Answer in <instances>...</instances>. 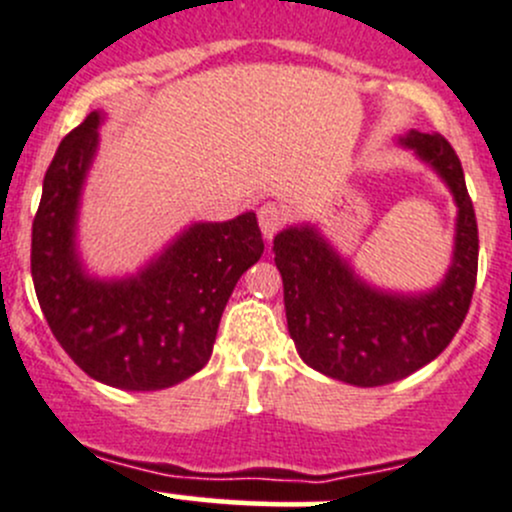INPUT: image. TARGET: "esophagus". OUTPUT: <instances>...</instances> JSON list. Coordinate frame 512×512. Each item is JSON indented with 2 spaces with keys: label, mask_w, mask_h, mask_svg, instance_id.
<instances>
[{
  "label": "esophagus",
  "mask_w": 512,
  "mask_h": 512,
  "mask_svg": "<svg viewBox=\"0 0 512 512\" xmlns=\"http://www.w3.org/2000/svg\"><path fill=\"white\" fill-rule=\"evenodd\" d=\"M283 221H286V214H283V206L276 204V201H266L258 209V226H261L263 239H273L276 231L283 226Z\"/></svg>",
  "instance_id": "34e87169"
}]
</instances>
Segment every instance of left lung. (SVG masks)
I'll use <instances>...</instances> for the list:
<instances>
[{
    "instance_id": "1",
    "label": "left lung",
    "mask_w": 512,
    "mask_h": 512,
    "mask_svg": "<svg viewBox=\"0 0 512 512\" xmlns=\"http://www.w3.org/2000/svg\"><path fill=\"white\" fill-rule=\"evenodd\" d=\"M398 144L445 181L458 206L453 258L438 286L423 293L371 286L311 224L288 226L273 239L298 356L313 371L361 388L401 381L438 358L468 313L478 276V224L453 146L421 131Z\"/></svg>"
}]
</instances>
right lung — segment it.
<instances>
[{
    "label": "right lung",
    "instance_id": "1",
    "mask_svg": "<svg viewBox=\"0 0 512 512\" xmlns=\"http://www.w3.org/2000/svg\"><path fill=\"white\" fill-rule=\"evenodd\" d=\"M101 111L64 136L44 176L32 224V278L39 306L74 363L121 391H161L209 363L231 291L261 258L254 211L199 221L139 273L89 276L77 249L79 204L99 149Z\"/></svg>",
    "mask_w": 512,
    "mask_h": 512
}]
</instances>
